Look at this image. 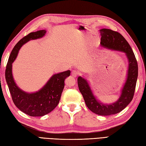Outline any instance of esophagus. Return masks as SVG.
<instances>
[{"instance_id":"obj_1","label":"esophagus","mask_w":146,"mask_h":146,"mask_svg":"<svg viewBox=\"0 0 146 146\" xmlns=\"http://www.w3.org/2000/svg\"><path fill=\"white\" fill-rule=\"evenodd\" d=\"M77 75H78V72L75 70H73L71 71V76L73 77H76Z\"/></svg>"}]
</instances>
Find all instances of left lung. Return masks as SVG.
I'll list each match as a JSON object with an SVG mask.
<instances>
[{
    "mask_svg": "<svg viewBox=\"0 0 146 146\" xmlns=\"http://www.w3.org/2000/svg\"><path fill=\"white\" fill-rule=\"evenodd\" d=\"M100 33L102 36L100 42L102 47L124 52L128 60L127 78L121 90L120 96L114 103L103 104L95 97L85 78L79 76L78 85L86 105L89 109L97 115L107 116L119 113L132 101L138 76V66L131 46L120 33L108 29H102Z\"/></svg>",
    "mask_w": 146,
    "mask_h": 146,
    "instance_id": "8db88e82",
    "label": "left lung"
}]
</instances>
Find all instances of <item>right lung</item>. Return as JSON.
Instances as JSON below:
<instances>
[{
    "instance_id": "add662e5",
    "label": "right lung",
    "mask_w": 146,
    "mask_h": 146,
    "mask_svg": "<svg viewBox=\"0 0 146 146\" xmlns=\"http://www.w3.org/2000/svg\"><path fill=\"white\" fill-rule=\"evenodd\" d=\"M46 33V30H40L31 33L21 39L12 49L5 70V80L14 104L21 111L31 117L44 116L54 109L60 100L64 80L70 75V70L54 74L43 87L34 93L23 91L15 83L12 68L19 49L27 42L41 38Z\"/></svg>"
}]
</instances>
